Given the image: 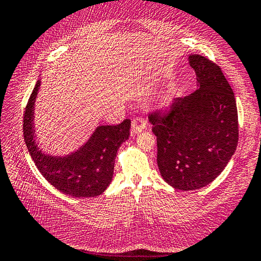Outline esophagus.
<instances>
[{
    "instance_id": "esophagus-1",
    "label": "esophagus",
    "mask_w": 261,
    "mask_h": 261,
    "mask_svg": "<svg viewBox=\"0 0 261 261\" xmlns=\"http://www.w3.org/2000/svg\"><path fill=\"white\" fill-rule=\"evenodd\" d=\"M132 127H131V135H138L141 134V132L147 127V122L146 120L141 118V116H137L134 120H132Z\"/></svg>"
}]
</instances>
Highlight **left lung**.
I'll return each instance as SVG.
<instances>
[{
	"label": "left lung",
	"mask_w": 261,
	"mask_h": 261,
	"mask_svg": "<svg viewBox=\"0 0 261 261\" xmlns=\"http://www.w3.org/2000/svg\"><path fill=\"white\" fill-rule=\"evenodd\" d=\"M198 90L177 97L171 111L149 116L157 137L160 175L171 187L194 191L222 173L238 145V111L234 94L218 65L190 55Z\"/></svg>",
	"instance_id": "obj_1"
}]
</instances>
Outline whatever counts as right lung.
Here are the masks:
<instances>
[{
  "instance_id": "obj_1",
  "label": "right lung",
  "mask_w": 261,
  "mask_h": 261,
  "mask_svg": "<svg viewBox=\"0 0 261 261\" xmlns=\"http://www.w3.org/2000/svg\"><path fill=\"white\" fill-rule=\"evenodd\" d=\"M41 81L38 80L28 101L23 135L28 150L41 175L68 196L94 197L107 190L113 178L118 149L129 139L131 121L118 125H98L84 145L64 156L42 152L35 130V105Z\"/></svg>"
}]
</instances>
